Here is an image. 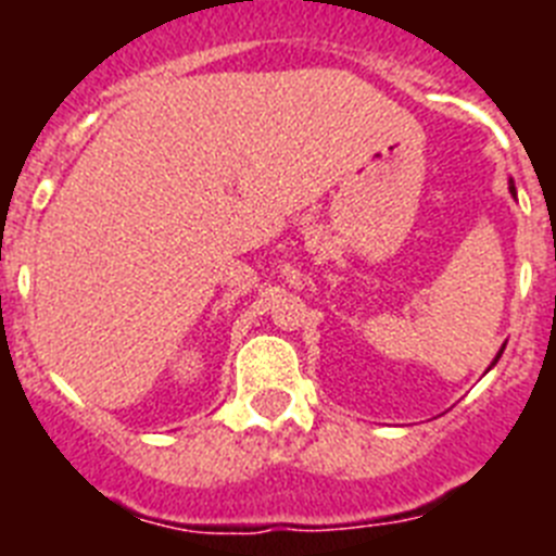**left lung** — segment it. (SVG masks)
Wrapping results in <instances>:
<instances>
[{"mask_svg":"<svg viewBox=\"0 0 556 556\" xmlns=\"http://www.w3.org/2000/svg\"><path fill=\"white\" fill-rule=\"evenodd\" d=\"M509 191H513V194H515V186H513V184H509ZM501 353H504V348H501V351H498V356H495V362H498V358H501ZM495 362H493V365H495ZM493 365H490V367H493Z\"/></svg>","mask_w":556,"mask_h":556,"instance_id":"1","label":"left lung"}]
</instances>
